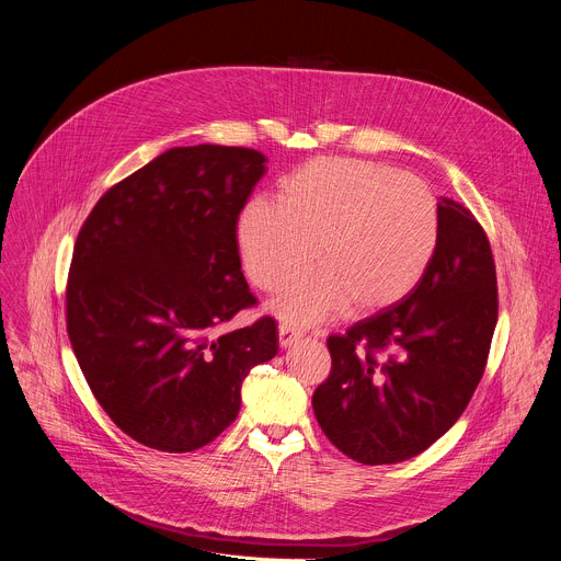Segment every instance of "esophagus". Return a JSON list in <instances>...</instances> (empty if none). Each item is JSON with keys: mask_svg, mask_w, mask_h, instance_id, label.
Returning <instances> with one entry per match:
<instances>
[{"mask_svg": "<svg viewBox=\"0 0 561 561\" xmlns=\"http://www.w3.org/2000/svg\"><path fill=\"white\" fill-rule=\"evenodd\" d=\"M299 337H301V331H299V329H295V327H290V324H279V344H282L284 348L293 346Z\"/></svg>", "mask_w": 561, "mask_h": 561, "instance_id": "34e87169", "label": "esophagus"}]
</instances>
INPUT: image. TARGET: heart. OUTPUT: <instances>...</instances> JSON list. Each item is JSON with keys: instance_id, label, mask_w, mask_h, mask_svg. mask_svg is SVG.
Returning a JSON list of instances; mask_svg holds the SVG:
<instances>
[{"instance_id": "1", "label": "heart", "mask_w": 561, "mask_h": 561, "mask_svg": "<svg viewBox=\"0 0 561 561\" xmlns=\"http://www.w3.org/2000/svg\"><path fill=\"white\" fill-rule=\"evenodd\" d=\"M437 237V202L420 178L348 157L312 159L282 184L277 206L253 202L237 224L262 290L288 284L310 257L317 264L273 304L295 324L399 301L426 273Z\"/></svg>"}]
</instances>
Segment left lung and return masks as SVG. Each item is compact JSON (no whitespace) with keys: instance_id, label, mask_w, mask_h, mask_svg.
Returning a JSON list of instances; mask_svg holds the SVG:
<instances>
[{"instance_id":"obj_1","label":"left lung","mask_w":561,"mask_h":561,"mask_svg":"<svg viewBox=\"0 0 561 561\" xmlns=\"http://www.w3.org/2000/svg\"><path fill=\"white\" fill-rule=\"evenodd\" d=\"M439 237L417 286L327 340L331 373L312 394L324 435L351 459H411L466 411L497 324V275L474 215L439 197Z\"/></svg>"}]
</instances>
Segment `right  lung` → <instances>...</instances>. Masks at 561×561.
Wrapping results in <instances>:
<instances>
[{"instance_id": "add662e5", "label": "right lung", "mask_w": 561, "mask_h": 561, "mask_svg": "<svg viewBox=\"0 0 561 561\" xmlns=\"http://www.w3.org/2000/svg\"><path fill=\"white\" fill-rule=\"evenodd\" d=\"M242 146H180L111 186L79 228L66 331L95 399L135 442L191 453L226 431L277 324L221 333L257 306L237 221L266 173Z\"/></svg>"}]
</instances>
